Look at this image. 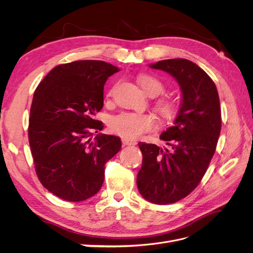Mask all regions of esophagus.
<instances>
[{
  "label": "esophagus",
  "instance_id": "esophagus-1",
  "mask_svg": "<svg viewBox=\"0 0 253 253\" xmlns=\"http://www.w3.org/2000/svg\"><path fill=\"white\" fill-rule=\"evenodd\" d=\"M122 143H124V145H135L136 141L127 138H122Z\"/></svg>",
  "mask_w": 253,
  "mask_h": 253
}]
</instances>
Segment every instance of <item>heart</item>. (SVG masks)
<instances>
[{
    "instance_id": "1",
    "label": "heart",
    "mask_w": 253,
    "mask_h": 253,
    "mask_svg": "<svg viewBox=\"0 0 253 253\" xmlns=\"http://www.w3.org/2000/svg\"><path fill=\"white\" fill-rule=\"evenodd\" d=\"M138 83L151 97H156L165 90L164 83L151 75L139 76ZM112 93L113 88L109 91V96ZM155 111L163 120H172L179 113V104L172 99L163 98L155 102ZM154 126L155 119L152 115L133 112H121L115 115L110 121L111 131L127 139L139 138L142 134L151 131Z\"/></svg>"
}]
</instances>
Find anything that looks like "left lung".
Wrapping results in <instances>:
<instances>
[{"label": "left lung", "instance_id": "left-lung-1", "mask_svg": "<svg viewBox=\"0 0 253 253\" xmlns=\"http://www.w3.org/2000/svg\"><path fill=\"white\" fill-rule=\"evenodd\" d=\"M150 66L173 76L182 93L174 126L160 135L170 148L138 143L143 157L139 193L153 204L168 205L188 196L208 169L221 127L219 97L215 83L192 61L169 59Z\"/></svg>", "mask_w": 253, "mask_h": 253}]
</instances>
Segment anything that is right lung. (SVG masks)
Listing matches in <instances>:
<instances>
[{"mask_svg": "<svg viewBox=\"0 0 253 253\" xmlns=\"http://www.w3.org/2000/svg\"><path fill=\"white\" fill-rule=\"evenodd\" d=\"M119 68L104 61L60 64L35 90L28 140L38 178L67 202L94 196L104 180V166L121 149L119 137L98 134L94 116L103 108V87Z\"/></svg>", "mask_w": 253, "mask_h": 253, "instance_id": "1", "label": "right lung"}]
</instances>
